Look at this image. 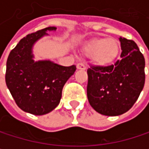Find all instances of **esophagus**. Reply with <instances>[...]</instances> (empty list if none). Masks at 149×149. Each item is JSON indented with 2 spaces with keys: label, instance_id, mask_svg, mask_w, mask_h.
I'll list each match as a JSON object with an SVG mask.
<instances>
[{
  "label": "esophagus",
  "instance_id": "obj_1",
  "mask_svg": "<svg viewBox=\"0 0 149 149\" xmlns=\"http://www.w3.org/2000/svg\"><path fill=\"white\" fill-rule=\"evenodd\" d=\"M77 68L78 70H85L86 69V66H85V65H84L82 63H79V64L77 65Z\"/></svg>",
  "mask_w": 149,
  "mask_h": 149
}]
</instances>
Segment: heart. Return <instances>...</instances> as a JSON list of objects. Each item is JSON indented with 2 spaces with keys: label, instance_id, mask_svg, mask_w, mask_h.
Returning <instances> with one entry per match:
<instances>
[{
  "label": "heart",
  "instance_id": "heart-1",
  "mask_svg": "<svg viewBox=\"0 0 149 149\" xmlns=\"http://www.w3.org/2000/svg\"><path fill=\"white\" fill-rule=\"evenodd\" d=\"M84 52L100 65L112 62L118 54L119 45L115 39L97 38L84 46Z\"/></svg>",
  "mask_w": 149,
  "mask_h": 149
}]
</instances>
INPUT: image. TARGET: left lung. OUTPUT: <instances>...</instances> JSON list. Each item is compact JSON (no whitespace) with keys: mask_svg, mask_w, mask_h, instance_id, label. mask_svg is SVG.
I'll return each instance as SVG.
<instances>
[{"mask_svg":"<svg viewBox=\"0 0 149 149\" xmlns=\"http://www.w3.org/2000/svg\"><path fill=\"white\" fill-rule=\"evenodd\" d=\"M121 59L108 66H91L87 70V97L98 113L115 116L130 110L145 84V59L135 42L119 38Z\"/></svg>","mask_w":149,"mask_h":149,"instance_id":"left-lung-1","label":"left lung"}]
</instances>
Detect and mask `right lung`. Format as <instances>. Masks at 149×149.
Wrapping results in <instances>:
<instances>
[{"label":"right lung","instance_id":"obj_1","mask_svg":"<svg viewBox=\"0 0 149 149\" xmlns=\"http://www.w3.org/2000/svg\"><path fill=\"white\" fill-rule=\"evenodd\" d=\"M49 26L21 39L10 52L7 60L6 84L15 103L23 111L41 116L53 110L60 102L62 90L76 66H62L50 60L35 62L33 58V44L54 31Z\"/></svg>","mask_w":149,"mask_h":149}]
</instances>
